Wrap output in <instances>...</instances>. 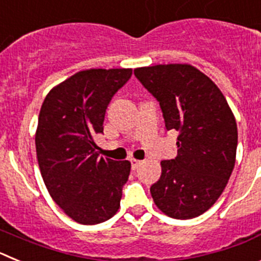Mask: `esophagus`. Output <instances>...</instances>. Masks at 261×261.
Here are the masks:
<instances>
[{
  "label": "esophagus",
  "instance_id": "1",
  "mask_svg": "<svg viewBox=\"0 0 261 261\" xmlns=\"http://www.w3.org/2000/svg\"><path fill=\"white\" fill-rule=\"evenodd\" d=\"M130 165H132V170H137V168L142 165V161H138V159L132 158L130 159Z\"/></svg>",
  "mask_w": 261,
  "mask_h": 261
}]
</instances>
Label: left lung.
<instances>
[{
    "mask_svg": "<svg viewBox=\"0 0 261 261\" xmlns=\"http://www.w3.org/2000/svg\"><path fill=\"white\" fill-rule=\"evenodd\" d=\"M135 75L159 102L167 130L179 132L176 158L161 162L151 197L171 218H195L218 200L232 172L234 114L213 81L190 64L144 66Z\"/></svg>",
    "mask_w": 261,
    "mask_h": 261,
    "instance_id": "left-lung-1",
    "label": "left lung"
}]
</instances>
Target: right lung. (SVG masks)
I'll list each match as a JSON object with an SVG mask.
<instances>
[{
    "label": "right lung",
    "mask_w": 261,
    "mask_h": 261,
    "mask_svg": "<svg viewBox=\"0 0 261 261\" xmlns=\"http://www.w3.org/2000/svg\"><path fill=\"white\" fill-rule=\"evenodd\" d=\"M132 69H89L53 87L39 114L36 156L45 187L66 216L96 225L120 208L129 161L99 156L95 136L103 133L106 110Z\"/></svg>",
    "instance_id": "1"
}]
</instances>
